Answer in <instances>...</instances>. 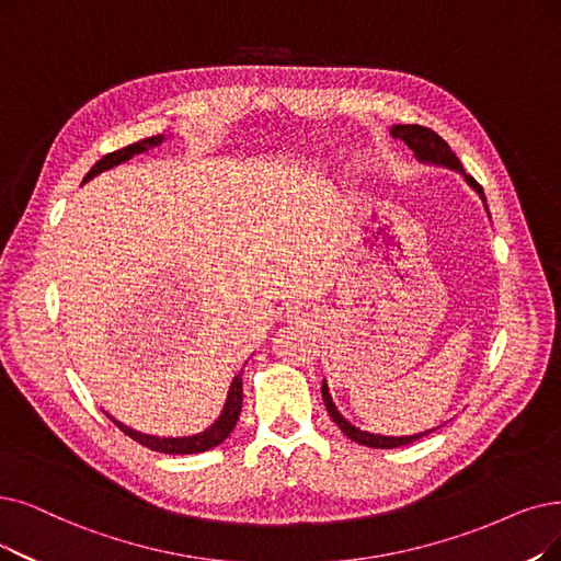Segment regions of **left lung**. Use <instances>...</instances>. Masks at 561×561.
Instances as JSON below:
<instances>
[{
	"mask_svg": "<svg viewBox=\"0 0 561 561\" xmlns=\"http://www.w3.org/2000/svg\"><path fill=\"white\" fill-rule=\"evenodd\" d=\"M393 138L408 142V147H412L416 151V156L421 161H431V163H439V165H446V168H454V170H460L465 174V179L469 184H472L481 197H483V188L481 184L477 182V179L472 174H467L458 161V156L451 151V147L446 145V140H442V136H437V133L433 128H425V126H419V124H405V126H393ZM485 199V197H483ZM322 398H324V405H327V412L329 416L333 419V423L339 425V428L356 444H364V446H373V449H396V446H405V444H412L416 439H421L423 435H412V437H382V435H370V433H364L354 428V425L350 421H345L341 416V412L335 410L333 400L329 396V389L327 385H322ZM433 433V431H431Z\"/></svg>",
	"mask_w": 561,
	"mask_h": 561,
	"instance_id": "obj_1",
	"label": "left lung"
}]
</instances>
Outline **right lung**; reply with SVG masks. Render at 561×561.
I'll return each mask as SVG.
<instances>
[{
    "instance_id": "right-lung-1",
    "label": "right lung",
    "mask_w": 561,
    "mask_h": 561,
    "mask_svg": "<svg viewBox=\"0 0 561 561\" xmlns=\"http://www.w3.org/2000/svg\"><path fill=\"white\" fill-rule=\"evenodd\" d=\"M161 140H163V136H156V138H147V140H142V142L128 145V147H124V149L105 153L103 159L96 161V165L87 172L84 182H89V179L96 176V174L103 172V170H110V168H115V165L128 161L130 156H136V153H140V151H147L149 147H156ZM241 402H243L241 375H237L232 387H230V396H228V402H226V410H222V414L218 416V421L211 425V428L205 431V433H199V435H193V437H176V439H174V437H151V435H145V433H138V431H130L128 425L115 421L110 414H105V416H107L112 423H115L122 433H126L130 439L140 442L142 446H147V449H151V451L186 456V454H203V451H209V449H214V446H218L220 442H226V439L230 437V433L234 431L237 421H239Z\"/></svg>"
}]
</instances>
